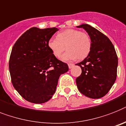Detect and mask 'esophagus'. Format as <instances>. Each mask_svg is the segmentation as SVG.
Listing matches in <instances>:
<instances>
[{"mask_svg": "<svg viewBox=\"0 0 126 126\" xmlns=\"http://www.w3.org/2000/svg\"><path fill=\"white\" fill-rule=\"evenodd\" d=\"M74 66V64H68V67H69V69H71V68H72Z\"/></svg>", "mask_w": 126, "mask_h": 126, "instance_id": "34e87169", "label": "esophagus"}]
</instances>
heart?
<instances>
[{"label":"heart","mask_w":126,"mask_h":126,"mask_svg":"<svg viewBox=\"0 0 126 126\" xmlns=\"http://www.w3.org/2000/svg\"><path fill=\"white\" fill-rule=\"evenodd\" d=\"M49 48L57 58L61 57L65 49L67 51L62 56L63 61L85 59L91 51V40L86 33L75 29H67L57 34V38L52 37L48 40Z\"/></svg>","instance_id":"heart-1"}]
</instances>
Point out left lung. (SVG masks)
<instances>
[{"instance_id":"8db88e82","label":"left lung","mask_w":126,"mask_h":126,"mask_svg":"<svg viewBox=\"0 0 126 126\" xmlns=\"http://www.w3.org/2000/svg\"><path fill=\"white\" fill-rule=\"evenodd\" d=\"M91 40L89 54L76 64L82 73L76 79L82 94L91 98H100L109 92L117 79L118 57L111 40L102 33L88 24H82Z\"/></svg>"}]
</instances>
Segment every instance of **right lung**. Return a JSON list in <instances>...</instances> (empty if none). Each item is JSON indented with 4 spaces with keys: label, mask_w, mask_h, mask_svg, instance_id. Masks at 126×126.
I'll return each mask as SVG.
<instances>
[{
    "label": "right lung",
    "mask_w": 126,
    "mask_h": 126,
    "mask_svg": "<svg viewBox=\"0 0 126 126\" xmlns=\"http://www.w3.org/2000/svg\"><path fill=\"white\" fill-rule=\"evenodd\" d=\"M56 28H30L11 50L9 69L13 87L25 100L46 102L55 93L59 77L69 70L67 64L53 55L47 43Z\"/></svg>",
    "instance_id": "add662e5"
}]
</instances>
